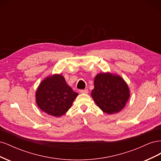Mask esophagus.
<instances>
[{
	"label": "esophagus",
	"mask_w": 161,
	"mask_h": 161,
	"mask_svg": "<svg viewBox=\"0 0 161 161\" xmlns=\"http://www.w3.org/2000/svg\"><path fill=\"white\" fill-rule=\"evenodd\" d=\"M80 93L87 94L89 92V91L87 90V89H82V90H80Z\"/></svg>",
	"instance_id": "1"
}]
</instances>
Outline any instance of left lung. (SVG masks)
<instances>
[{"label": "left lung", "mask_w": 161, "mask_h": 161, "mask_svg": "<svg viewBox=\"0 0 161 161\" xmlns=\"http://www.w3.org/2000/svg\"><path fill=\"white\" fill-rule=\"evenodd\" d=\"M91 96L102 111L112 114L124 108L130 97V91L121 77L110 73H101L95 78Z\"/></svg>", "instance_id": "obj_1"}]
</instances>
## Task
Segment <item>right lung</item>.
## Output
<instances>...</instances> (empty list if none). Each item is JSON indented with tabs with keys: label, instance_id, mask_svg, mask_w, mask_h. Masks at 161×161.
<instances>
[{
	"label": "right lung",
	"instance_id": "right-lung-1",
	"mask_svg": "<svg viewBox=\"0 0 161 161\" xmlns=\"http://www.w3.org/2000/svg\"><path fill=\"white\" fill-rule=\"evenodd\" d=\"M78 95L66 84L64 77L55 75L41 82L36 92V102L46 114L60 117L71 108Z\"/></svg>",
	"mask_w": 161,
	"mask_h": 161
}]
</instances>
